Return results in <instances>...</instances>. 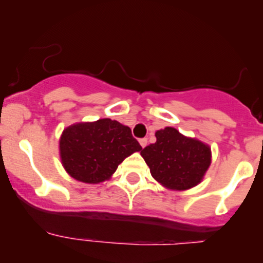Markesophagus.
<instances>
[{
	"label": "esophagus",
	"mask_w": 263,
	"mask_h": 263,
	"mask_svg": "<svg viewBox=\"0 0 263 263\" xmlns=\"http://www.w3.org/2000/svg\"><path fill=\"white\" fill-rule=\"evenodd\" d=\"M147 142H148V140H147V138H141L140 144H141L142 147H146L147 146Z\"/></svg>",
	"instance_id": "esophagus-1"
}]
</instances>
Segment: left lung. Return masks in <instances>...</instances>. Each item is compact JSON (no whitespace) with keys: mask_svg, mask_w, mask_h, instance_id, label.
Here are the masks:
<instances>
[{"mask_svg":"<svg viewBox=\"0 0 263 263\" xmlns=\"http://www.w3.org/2000/svg\"><path fill=\"white\" fill-rule=\"evenodd\" d=\"M156 137L155 143L141 149V156L157 182L174 190H185L200 183L211 162L209 147L173 127L159 129Z\"/></svg>","mask_w":263,"mask_h":263,"instance_id":"obj_1","label":"left lung"}]
</instances>
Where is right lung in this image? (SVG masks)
I'll return each mask as SVG.
<instances>
[{"mask_svg": "<svg viewBox=\"0 0 263 263\" xmlns=\"http://www.w3.org/2000/svg\"><path fill=\"white\" fill-rule=\"evenodd\" d=\"M59 147L65 171L92 184L108 179L126 157L142 149L131 128L110 119L69 126Z\"/></svg>", "mask_w": 263, "mask_h": 263, "instance_id": "1", "label": "right lung"}]
</instances>
